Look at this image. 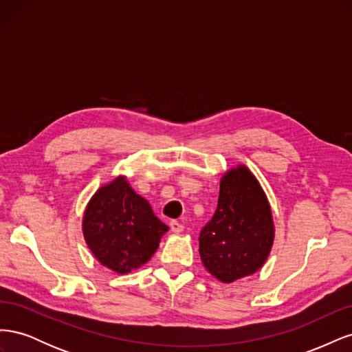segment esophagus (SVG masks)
Returning a JSON list of instances; mask_svg holds the SVG:
<instances>
[{
    "label": "esophagus",
    "mask_w": 352,
    "mask_h": 352,
    "mask_svg": "<svg viewBox=\"0 0 352 352\" xmlns=\"http://www.w3.org/2000/svg\"><path fill=\"white\" fill-rule=\"evenodd\" d=\"M184 229H185V226L182 225V223H179L177 220L170 221V230H172L173 233H180V232H184Z\"/></svg>",
    "instance_id": "esophagus-1"
}]
</instances>
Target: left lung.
Returning <instances> with one entry per match:
<instances>
[{
	"instance_id": "obj_1",
	"label": "left lung",
	"mask_w": 352,
	"mask_h": 352,
	"mask_svg": "<svg viewBox=\"0 0 352 352\" xmlns=\"http://www.w3.org/2000/svg\"><path fill=\"white\" fill-rule=\"evenodd\" d=\"M274 241L267 195L245 164L220 179L214 216L199 233V257L207 272L223 283L247 278L263 267Z\"/></svg>"
}]
</instances>
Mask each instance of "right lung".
I'll return each instance as SVG.
<instances>
[{"label":"right lung","instance_id":"right-lung-1","mask_svg":"<svg viewBox=\"0 0 352 352\" xmlns=\"http://www.w3.org/2000/svg\"><path fill=\"white\" fill-rule=\"evenodd\" d=\"M167 230L123 175L97 189L82 219L83 238L94 257L117 274L150 261Z\"/></svg>","mask_w":352,"mask_h":352}]
</instances>
